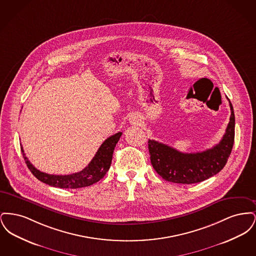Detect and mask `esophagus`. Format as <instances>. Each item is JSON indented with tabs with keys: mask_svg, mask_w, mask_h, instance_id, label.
I'll use <instances>...</instances> for the list:
<instances>
[{
	"mask_svg": "<svg viewBox=\"0 0 256 256\" xmlns=\"http://www.w3.org/2000/svg\"><path fill=\"white\" fill-rule=\"evenodd\" d=\"M134 122H135V124H138V121H137V120H135V119H134V120H132V122H134Z\"/></svg>",
	"mask_w": 256,
	"mask_h": 256,
	"instance_id": "1",
	"label": "esophagus"
}]
</instances>
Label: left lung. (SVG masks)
Returning <instances> with one entry per match:
<instances>
[{
    "mask_svg": "<svg viewBox=\"0 0 256 256\" xmlns=\"http://www.w3.org/2000/svg\"><path fill=\"white\" fill-rule=\"evenodd\" d=\"M230 122L219 144L204 152L184 154L172 146L148 140V152L154 169L170 182L192 184L200 182L222 170L234 144L235 116L230 102Z\"/></svg>",
    "mask_w": 256,
    "mask_h": 256,
    "instance_id": "obj_1",
    "label": "left lung"
}]
</instances>
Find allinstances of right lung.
I'll return each instance as SVG.
<instances>
[{
  "instance_id": "right-lung-1",
  "label": "right lung",
  "mask_w": 256,
  "mask_h": 256,
  "mask_svg": "<svg viewBox=\"0 0 256 256\" xmlns=\"http://www.w3.org/2000/svg\"><path fill=\"white\" fill-rule=\"evenodd\" d=\"M121 136H122V132L111 135L98 148L95 156L86 168L78 172H74L72 174L58 176V174H49L40 172L28 161V159L24 154V150L22 146H21V150L28 168L38 180L54 187L65 188V189H69V188L76 189V188L90 186L100 180L106 176L108 170H110L114 148Z\"/></svg>"
}]
</instances>
